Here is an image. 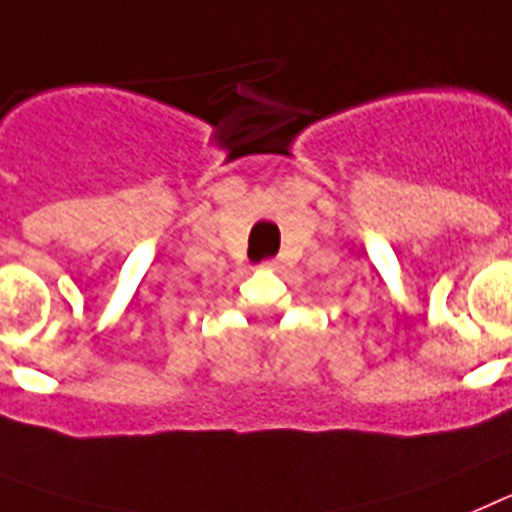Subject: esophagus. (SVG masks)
<instances>
[{
  "instance_id": "esophagus-1",
  "label": "esophagus",
  "mask_w": 512,
  "mask_h": 512,
  "mask_svg": "<svg viewBox=\"0 0 512 512\" xmlns=\"http://www.w3.org/2000/svg\"><path fill=\"white\" fill-rule=\"evenodd\" d=\"M275 265H278V260H275V257H270V260L262 262V268H275Z\"/></svg>"
}]
</instances>
